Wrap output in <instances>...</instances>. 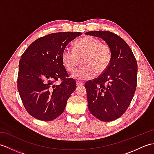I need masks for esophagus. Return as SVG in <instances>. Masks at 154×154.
<instances>
[{
	"label": "esophagus",
	"mask_w": 154,
	"mask_h": 154,
	"mask_svg": "<svg viewBox=\"0 0 154 154\" xmlns=\"http://www.w3.org/2000/svg\"><path fill=\"white\" fill-rule=\"evenodd\" d=\"M76 84L77 86H82V85H83L84 83L83 82H81V81H76Z\"/></svg>",
	"instance_id": "1"
}]
</instances>
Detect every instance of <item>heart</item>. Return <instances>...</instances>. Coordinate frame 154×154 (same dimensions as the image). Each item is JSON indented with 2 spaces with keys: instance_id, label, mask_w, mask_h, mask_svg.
Returning <instances> with one entry per match:
<instances>
[{
  "instance_id": "heart-1",
  "label": "heart",
  "mask_w": 154,
  "mask_h": 154,
  "mask_svg": "<svg viewBox=\"0 0 154 154\" xmlns=\"http://www.w3.org/2000/svg\"><path fill=\"white\" fill-rule=\"evenodd\" d=\"M83 66L75 70L72 77L79 81L92 79L97 74L103 73L109 66L112 60V50L109 45L103 44L99 39L85 36L74 43V50L65 48L61 60L68 72H72L79 59Z\"/></svg>"
}]
</instances>
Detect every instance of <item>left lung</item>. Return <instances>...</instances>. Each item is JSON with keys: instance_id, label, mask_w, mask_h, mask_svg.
<instances>
[{"instance_id": "obj_1", "label": "left lung", "mask_w": 154, "mask_h": 154, "mask_svg": "<svg viewBox=\"0 0 154 154\" xmlns=\"http://www.w3.org/2000/svg\"><path fill=\"white\" fill-rule=\"evenodd\" d=\"M85 34L103 39L112 50V60L106 70L85 85L90 112L101 121L110 122L126 112L134 95L137 62L128 45L118 35L101 30Z\"/></svg>"}]
</instances>
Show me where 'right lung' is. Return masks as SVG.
<instances>
[{
	"mask_svg": "<svg viewBox=\"0 0 154 154\" xmlns=\"http://www.w3.org/2000/svg\"><path fill=\"white\" fill-rule=\"evenodd\" d=\"M81 32H57L38 38L19 61L18 90L26 110L35 119L53 120L63 112L76 89L61 60L63 50ZM61 80L60 84L56 81Z\"/></svg>",
	"mask_w": 154,
	"mask_h": 154,
	"instance_id": "right-lung-1",
	"label": "right lung"
}]
</instances>
